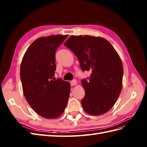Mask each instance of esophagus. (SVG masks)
<instances>
[{
	"mask_svg": "<svg viewBox=\"0 0 147 147\" xmlns=\"http://www.w3.org/2000/svg\"><path fill=\"white\" fill-rule=\"evenodd\" d=\"M77 84V81L76 80H74L70 82V85H71V86L76 85Z\"/></svg>",
	"mask_w": 147,
	"mask_h": 147,
	"instance_id": "esophagus-1",
	"label": "esophagus"
}]
</instances>
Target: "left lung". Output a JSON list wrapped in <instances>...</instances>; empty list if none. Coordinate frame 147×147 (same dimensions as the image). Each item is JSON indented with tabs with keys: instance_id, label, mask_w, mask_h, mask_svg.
Listing matches in <instances>:
<instances>
[{
	"instance_id": "left-lung-1",
	"label": "left lung",
	"mask_w": 147,
	"mask_h": 147,
	"mask_svg": "<svg viewBox=\"0 0 147 147\" xmlns=\"http://www.w3.org/2000/svg\"><path fill=\"white\" fill-rule=\"evenodd\" d=\"M64 45L77 56L82 70L91 71L88 80L81 81L85 112L91 115L109 112L122 88L123 68L115 49L105 38L88 35H71Z\"/></svg>"
}]
</instances>
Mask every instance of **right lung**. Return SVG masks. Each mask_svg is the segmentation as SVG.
Returning a JSON list of instances; mask_svg holds the SVG:
<instances>
[{"mask_svg":"<svg viewBox=\"0 0 147 147\" xmlns=\"http://www.w3.org/2000/svg\"><path fill=\"white\" fill-rule=\"evenodd\" d=\"M68 35L37 38L28 47L21 62L22 90L28 104L39 115L56 119L63 113L70 93V84L54 79L55 52Z\"/></svg>","mask_w":147,"mask_h":147,"instance_id":"right-lung-1","label":"right lung"}]
</instances>
